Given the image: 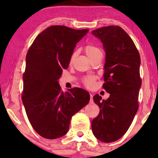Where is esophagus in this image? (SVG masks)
I'll list each match as a JSON object with an SVG mask.
<instances>
[{
	"instance_id": "1",
	"label": "esophagus",
	"mask_w": 158,
	"mask_h": 158,
	"mask_svg": "<svg viewBox=\"0 0 158 158\" xmlns=\"http://www.w3.org/2000/svg\"><path fill=\"white\" fill-rule=\"evenodd\" d=\"M90 103H94V99H93V95L90 94Z\"/></svg>"
}]
</instances>
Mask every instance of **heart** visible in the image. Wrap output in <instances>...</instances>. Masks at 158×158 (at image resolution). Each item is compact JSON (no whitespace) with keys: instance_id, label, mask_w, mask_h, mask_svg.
I'll list each match as a JSON object with an SVG mask.
<instances>
[{"instance_id":"obj_1","label":"heart","mask_w":158,"mask_h":158,"mask_svg":"<svg viewBox=\"0 0 158 158\" xmlns=\"http://www.w3.org/2000/svg\"><path fill=\"white\" fill-rule=\"evenodd\" d=\"M85 52L86 55L88 56L90 59H92L93 57H95V56L98 55V54L101 53V51L99 49L98 47L94 46L93 44H88L86 45L85 47ZM76 56V52H73L72 56L70 57V62H72L74 58ZM96 77L95 75H88V76H86L83 77V85L87 88H92L94 85L95 81H96Z\"/></svg>"}]
</instances>
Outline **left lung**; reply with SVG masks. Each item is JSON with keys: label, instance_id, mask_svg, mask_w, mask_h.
<instances>
[{"label": "left lung", "instance_id": "1", "mask_svg": "<svg viewBox=\"0 0 158 158\" xmlns=\"http://www.w3.org/2000/svg\"><path fill=\"white\" fill-rule=\"evenodd\" d=\"M106 52L103 88L110 96L101 100L98 94L94 101L100 108L92 121L95 137L103 142H113L124 136L139 108L141 87L140 56L133 40L118 26H108L94 30Z\"/></svg>", "mask_w": 158, "mask_h": 158}]
</instances>
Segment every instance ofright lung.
<instances>
[{"mask_svg": "<svg viewBox=\"0 0 158 158\" xmlns=\"http://www.w3.org/2000/svg\"><path fill=\"white\" fill-rule=\"evenodd\" d=\"M88 31L51 26L36 36L27 52L21 98L30 124L46 139L65 135L72 116L89 102L88 91L73 88L62 92L58 83L75 45Z\"/></svg>", "mask_w": 158, "mask_h": 158, "instance_id": "add662e5", "label": "right lung"}]
</instances>
